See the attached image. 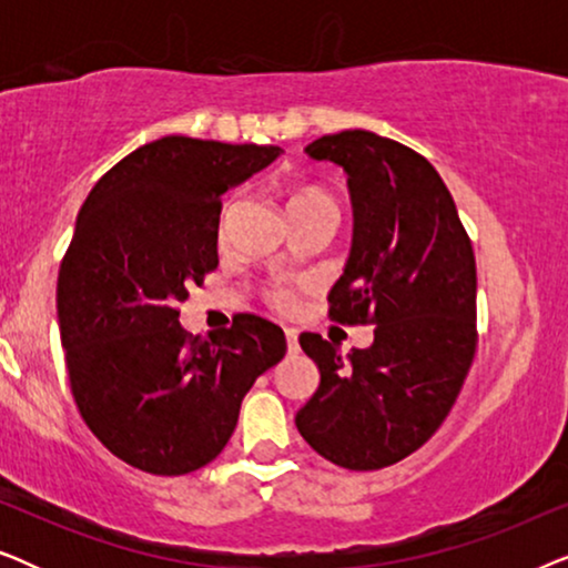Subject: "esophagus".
<instances>
[{"label":"esophagus","mask_w":568,"mask_h":568,"mask_svg":"<svg viewBox=\"0 0 568 568\" xmlns=\"http://www.w3.org/2000/svg\"><path fill=\"white\" fill-rule=\"evenodd\" d=\"M284 336H286V352H290V354L297 352V348H300L297 336H300V333L294 328H284Z\"/></svg>","instance_id":"obj_1"}]
</instances>
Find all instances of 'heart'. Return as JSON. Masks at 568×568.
Segmentation results:
<instances>
[{
	"label": "heart",
	"instance_id": "b5f03b06",
	"mask_svg": "<svg viewBox=\"0 0 568 568\" xmlns=\"http://www.w3.org/2000/svg\"><path fill=\"white\" fill-rule=\"evenodd\" d=\"M307 204H333L331 196L321 189H315V185H307V189H300L294 191L290 196V209L294 206H307ZM276 305H290V294H276Z\"/></svg>",
	"mask_w": 568,
	"mask_h": 568
}]
</instances>
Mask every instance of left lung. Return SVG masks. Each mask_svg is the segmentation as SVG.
Here are the masks:
<instances>
[{"label": "left lung", "mask_w": 568, "mask_h": 568, "mask_svg": "<svg viewBox=\"0 0 568 568\" xmlns=\"http://www.w3.org/2000/svg\"><path fill=\"white\" fill-rule=\"evenodd\" d=\"M344 168L354 237L328 294L338 323H375V341L341 356L317 333L300 346L321 385L297 429L325 460L377 470L416 453L445 422L476 354V258L429 160L375 131L348 129L305 146Z\"/></svg>", "instance_id": "8db88e82"}]
</instances>
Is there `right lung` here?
Wrapping results in <instances>:
<instances>
[{
	"mask_svg": "<svg viewBox=\"0 0 568 568\" xmlns=\"http://www.w3.org/2000/svg\"><path fill=\"white\" fill-rule=\"evenodd\" d=\"M278 154L162 136L108 170L77 214L57 282L69 385L90 432L139 470L212 463L255 377L286 352L284 331L258 315L206 341L178 321L189 286L220 263V199Z\"/></svg>",
	"mask_w": 568,
	"mask_h": 568,
	"instance_id": "obj_1",
	"label": "right lung"
}]
</instances>
